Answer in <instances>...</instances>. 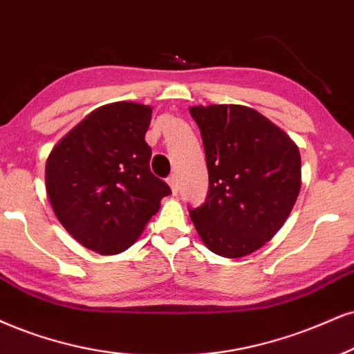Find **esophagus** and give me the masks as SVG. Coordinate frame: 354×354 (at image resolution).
I'll use <instances>...</instances> for the list:
<instances>
[{
    "label": "esophagus",
    "instance_id": "obj_1",
    "mask_svg": "<svg viewBox=\"0 0 354 354\" xmlns=\"http://www.w3.org/2000/svg\"><path fill=\"white\" fill-rule=\"evenodd\" d=\"M167 184L170 185V189H172L174 194H177V190H178V182H177V176H176V174H172V176H169Z\"/></svg>",
    "mask_w": 354,
    "mask_h": 354
}]
</instances>
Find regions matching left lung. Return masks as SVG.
Here are the masks:
<instances>
[{
	"label": "left lung",
	"instance_id": "obj_1",
	"mask_svg": "<svg viewBox=\"0 0 354 354\" xmlns=\"http://www.w3.org/2000/svg\"><path fill=\"white\" fill-rule=\"evenodd\" d=\"M208 169V195L190 218L212 252L243 257L289 218L300 192V152L281 128L241 104L192 106Z\"/></svg>",
	"mask_w": 354,
	"mask_h": 354
}]
</instances>
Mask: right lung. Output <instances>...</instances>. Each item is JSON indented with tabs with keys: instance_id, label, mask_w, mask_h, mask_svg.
<instances>
[{
	"instance_id": "1",
	"label": "right lung",
	"mask_w": 354,
	"mask_h": 354,
	"mask_svg": "<svg viewBox=\"0 0 354 354\" xmlns=\"http://www.w3.org/2000/svg\"><path fill=\"white\" fill-rule=\"evenodd\" d=\"M152 108L118 102L91 111L52 149L46 189L55 216L82 246L118 254L139 238L170 187L151 172Z\"/></svg>"
}]
</instances>
